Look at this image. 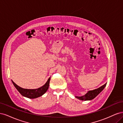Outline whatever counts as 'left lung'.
Segmentation results:
<instances>
[{
  "instance_id": "8db88e82",
  "label": "left lung",
  "mask_w": 123,
  "mask_h": 123,
  "mask_svg": "<svg viewBox=\"0 0 123 123\" xmlns=\"http://www.w3.org/2000/svg\"><path fill=\"white\" fill-rule=\"evenodd\" d=\"M107 85V83L103 85L102 86L100 87L99 88L94 89L93 90H90L88 91L86 93L85 95H82L81 96H75V97L81 100H90L93 99H94L95 97H96L100 92H101L105 88Z\"/></svg>"
}]
</instances>
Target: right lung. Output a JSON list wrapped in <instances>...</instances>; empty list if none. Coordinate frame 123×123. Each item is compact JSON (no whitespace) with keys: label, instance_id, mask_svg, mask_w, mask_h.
<instances>
[{"label":"right lung","instance_id":"right-lung-1","mask_svg":"<svg viewBox=\"0 0 123 123\" xmlns=\"http://www.w3.org/2000/svg\"><path fill=\"white\" fill-rule=\"evenodd\" d=\"M50 77H50L49 79H48L46 84L43 86L37 89H34L23 88L19 86H18L15 83L13 80H12V81L15 87L16 88L18 91L22 95L29 98L33 99L40 97V96L43 95L47 92L49 87Z\"/></svg>","mask_w":123,"mask_h":123}]
</instances>
